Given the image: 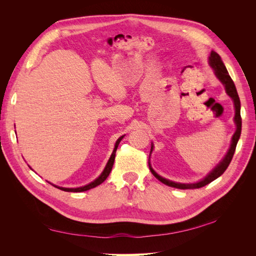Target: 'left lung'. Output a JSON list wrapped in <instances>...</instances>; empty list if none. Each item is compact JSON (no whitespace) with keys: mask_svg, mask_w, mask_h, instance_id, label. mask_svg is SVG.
<instances>
[{"mask_svg":"<svg viewBox=\"0 0 256 256\" xmlns=\"http://www.w3.org/2000/svg\"><path fill=\"white\" fill-rule=\"evenodd\" d=\"M209 64L210 66L214 69V74L216 76V78H218L222 83L224 86H226V90L228 92V95L234 100V104H235V122H236V131L232 138V144L230 150L228 152V154H226V157L224 159L220 162V164L216 166L212 171L209 173L203 180H200L196 184H178V182H170L166 178L159 176L156 172L154 171L152 168L150 164V172L152 173V175L157 178L158 180H160L161 182H164V184L170 186V187H174L177 189H196V188H200V187H204V186L210 184L212 182H214V180H216L219 176H221L224 172H226V170L228 168V166H230L232 158L234 156V152L236 150V145L237 142L240 138V134H242V116H240V100H239V96L237 94V90H236V86L232 80V78L230 76L226 66H224L223 62L220 58V56L218 53H216L214 51H212L210 53V56H209Z\"/></svg>","mask_w":256,"mask_h":256,"instance_id":"left-lung-1","label":"left lung"}]
</instances>
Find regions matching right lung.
Returning a JSON list of instances; mask_svg holds the SVG:
<instances>
[{"label": "right lung", "instance_id": "1", "mask_svg": "<svg viewBox=\"0 0 256 256\" xmlns=\"http://www.w3.org/2000/svg\"><path fill=\"white\" fill-rule=\"evenodd\" d=\"M122 138H124V136H122L118 138V140L116 141L115 147H114V150H113V152H112V154H111V157H110L109 161H108V164H106V168H104V172L102 173V175H100V176L97 178V180H95L92 182H90V184H86V186H84V187H80V188H63V187H56V186H54V187H56V188H58V189H60V190H63V191H66V192H82V191L90 190V189H92V188H95V187H97L98 184H102V182L106 180V177L109 176V174L111 173V170H112V166H113V164H114V159H115V152H116V150H118V146L120 142L122 141Z\"/></svg>", "mask_w": 256, "mask_h": 256}]
</instances>
